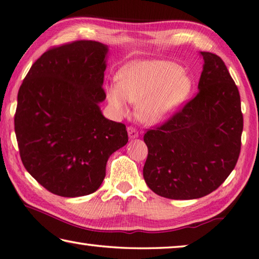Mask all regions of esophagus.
<instances>
[{"label": "esophagus", "mask_w": 259, "mask_h": 259, "mask_svg": "<svg viewBox=\"0 0 259 259\" xmlns=\"http://www.w3.org/2000/svg\"><path fill=\"white\" fill-rule=\"evenodd\" d=\"M127 133L131 139H136L139 136V132L133 126H128L127 127Z\"/></svg>", "instance_id": "1"}]
</instances>
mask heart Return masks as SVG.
I'll use <instances>...</instances> for the list:
<instances>
[{"label":"heart","mask_w":259,"mask_h":259,"mask_svg":"<svg viewBox=\"0 0 259 259\" xmlns=\"http://www.w3.org/2000/svg\"><path fill=\"white\" fill-rule=\"evenodd\" d=\"M192 81L182 67L168 61H138L126 65L118 84L108 88L110 105L125 114L127 101L138 105V118L146 124L164 120L187 98Z\"/></svg>","instance_id":"1"}]
</instances>
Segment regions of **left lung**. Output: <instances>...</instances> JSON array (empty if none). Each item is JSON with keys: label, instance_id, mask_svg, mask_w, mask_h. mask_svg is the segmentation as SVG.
Here are the masks:
<instances>
[{"label": "left lung", "instance_id": "obj_1", "mask_svg": "<svg viewBox=\"0 0 259 259\" xmlns=\"http://www.w3.org/2000/svg\"><path fill=\"white\" fill-rule=\"evenodd\" d=\"M204 58L198 92L162 124L148 130L143 177L149 188L170 199L206 196L236 167L243 117L239 90L221 57Z\"/></svg>", "mask_w": 259, "mask_h": 259}]
</instances>
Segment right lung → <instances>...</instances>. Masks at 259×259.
<instances>
[{
    "instance_id": "1",
    "label": "right lung",
    "mask_w": 259,
    "mask_h": 259,
    "mask_svg": "<svg viewBox=\"0 0 259 259\" xmlns=\"http://www.w3.org/2000/svg\"><path fill=\"white\" fill-rule=\"evenodd\" d=\"M107 46L76 40L46 51L18 92L19 153L37 182L63 197L95 193L115 151L128 142L126 126L105 118L99 102Z\"/></svg>"
}]
</instances>
